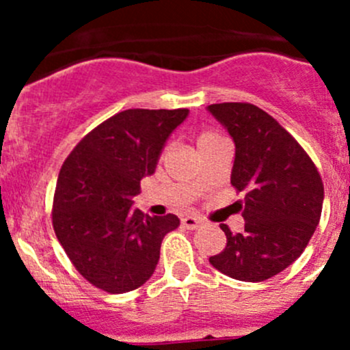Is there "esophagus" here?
<instances>
[{"label":"esophagus","mask_w":350,"mask_h":350,"mask_svg":"<svg viewBox=\"0 0 350 350\" xmlns=\"http://www.w3.org/2000/svg\"><path fill=\"white\" fill-rule=\"evenodd\" d=\"M181 225L185 228H188V230H195V228H198L201 225V220L196 217H185L181 220Z\"/></svg>","instance_id":"obj_1"}]
</instances>
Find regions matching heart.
<instances>
[{
    "label": "heart",
    "mask_w": 350,
    "mask_h": 350,
    "mask_svg": "<svg viewBox=\"0 0 350 350\" xmlns=\"http://www.w3.org/2000/svg\"><path fill=\"white\" fill-rule=\"evenodd\" d=\"M217 139H220V135H218V133L211 132V130H203V132L198 133V139H196L198 147L208 146V144H211L213 140H217Z\"/></svg>",
    "instance_id": "heart-1"
}]
</instances>
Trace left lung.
I'll return each instance as SVG.
<instances>
[{"label": "left lung", "instance_id": "left-lung-1", "mask_svg": "<svg viewBox=\"0 0 350 350\" xmlns=\"http://www.w3.org/2000/svg\"><path fill=\"white\" fill-rule=\"evenodd\" d=\"M208 111L235 142L230 183L245 191L242 234L210 257L220 273L247 283L276 276L308 245L320 221L323 183L310 155L269 113L250 103H217Z\"/></svg>", "mask_w": 350, "mask_h": 350}]
</instances>
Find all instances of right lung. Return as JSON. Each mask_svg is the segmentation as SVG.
<instances>
[{
    "instance_id": "add662e5",
    "label": "right lung",
    "mask_w": 350,
    "mask_h": 350,
    "mask_svg": "<svg viewBox=\"0 0 350 350\" xmlns=\"http://www.w3.org/2000/svg\"><path fill=\"white\" fill-rule=\"evenodd\" d=\"M188 109H125L91 130L59 172L52 225L77 273L111 295L132 291L154 274L165 234L179 218L132 208L144 176Z\"/></svg>"
}]
</instances>
